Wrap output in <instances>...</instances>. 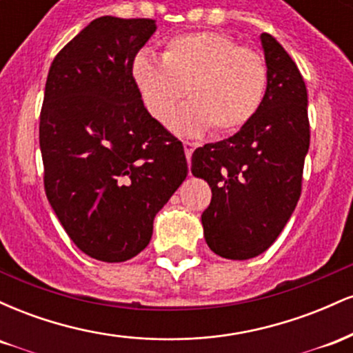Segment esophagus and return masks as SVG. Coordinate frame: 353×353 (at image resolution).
Here are the masks:
<instances>
[{
    "label": "esophagus",
    "mask_w": 353,
    "mask_h": 353,
    "mask_svg": "<svg viewBox=\"0 0 353 353\" xmlns=\"http://www.w3.org/2000/svg\"><path fill=\"white\" fill-rule=\"evenodd\" d=\"M184 151H185V157H188V163H190V156H192L194 149H196V144L189 143V141H184Z\"/></svg>",
    "instance_id": "1"
}]
</instances>
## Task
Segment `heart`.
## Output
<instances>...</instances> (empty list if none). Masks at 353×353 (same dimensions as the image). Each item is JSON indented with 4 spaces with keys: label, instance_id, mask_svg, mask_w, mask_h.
Listing matches in <instances>:
<instances>
[{
    "label": "heart",
    "instance_id": "obj_1",
    "mask_svg": "<svg viewBox=\"0 0 353 353\" xmlns=\"http://www.w3.org/2000/svg\"><path fill=\"white\" fill-rule=\"evenodd\" d=\"M131 72L144 106L161 123L171 119L188 89L192 101L171 121L181 134L209 128L214 134H232L255 116L267 89L264 58L212 31L174 36L163 59L141 51Z\"/></svg>",
    "mask_w": 353,
    "mask_h": 353
}]
</instances>
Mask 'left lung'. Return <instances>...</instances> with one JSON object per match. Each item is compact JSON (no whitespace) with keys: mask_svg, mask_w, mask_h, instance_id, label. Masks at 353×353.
<instances>
[{"mask_svg":"<svg viewBox=\"0 0 353 353\" xmlns=\"http://www.w3.org/2000/svg\"><path fill=\"white\" fill-rule=\"evenodd\" d=\"M267 89L252 119L229 139L192 154L190 171L212 189L202 212L212 252L232 261L257 257L292 216L309 152L307 88L301 71L270 34H261Z\"/></svg>","mask_w":353,"mask_h":353,"instance_id":"obj_1","label":"left lung"}]
</instances>
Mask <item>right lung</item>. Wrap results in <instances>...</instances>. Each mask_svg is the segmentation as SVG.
<instances>
[{"label": "right lung", "mask_w": 353, "mask_h": 353, "mask_svg": "<svg viewBox=\"0 0 353 353\" xmlns=\"http://www.w3.org/2000/svg\"><path fill=\"white\" fill-rule=\"evenodd\" d=\"M154 19L101 16L58 52L39 117L44 189L61 225L96 261L145 249L154 217L188 176L184 148L144 108L131 66Z\"/></svg>", "instance_id": "add662e5"}]
</instances>
